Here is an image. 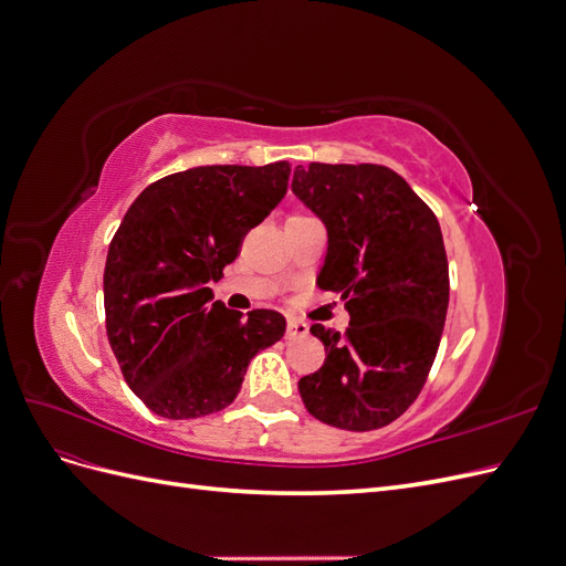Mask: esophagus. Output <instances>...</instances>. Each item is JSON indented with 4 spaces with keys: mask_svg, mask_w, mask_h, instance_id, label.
<instances>
[{
    "mask_svg": "<svg viewBox=\"0 0 566 566\" xmlns=\"http://www.w3.org/2000/svg\"><path fill=\"white\" fill-rule=\"evenodd\" d=\"M310 335V325L297 318H287V328H285V337L287 339H297V337H306Z\"/></svg>",
    "mask_w": 566,
    "mask_h": 566,
    "instance_id": "esophagus-1",
    "label": "esophagus"
}]
</instances>
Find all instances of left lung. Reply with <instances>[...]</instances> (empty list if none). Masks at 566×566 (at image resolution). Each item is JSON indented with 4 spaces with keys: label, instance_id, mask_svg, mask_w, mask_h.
<instances>
[{
    "label": "left lung",
    "instance_id": "obj_1",
    "mask_svg": "<svg viewBox=\"0 0 566 566\" xmlns=\"http://www.w3.org/2000/svg\"><path fill=\"white\" fill-rule=\"evenodd\" d=\"M293 193L328 231L316 285L349 312L345 335L312 325L325 361L300 397L325 424L380 430L416 401L439 349L449 310L439 221L382 165H297Z\"/></svg>",
    "mask_w": 566,
    "mask_h": 566
}]
</instances>
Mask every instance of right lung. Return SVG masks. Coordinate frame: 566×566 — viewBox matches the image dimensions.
Here are the masks:
<instances>
[{"mask_svg":"<svg viewBox=\"0 0 566 566\" xmlns=\"http://www.w3.org/2000/svg\"><path fill=\"white\" fill-rule=\"evenodd\" d=\"M285 160L208 165L139 193L113 235L104 271L111 349L129 389L153 413H217L241 391L248 364L285 333L273 310L248 316L212 302L243 235L287 191Z\"/></svg>","mask_w":566,"mask_h":566,"instance_id":"right-lung-1","label":"right lung"}]
</instances>
